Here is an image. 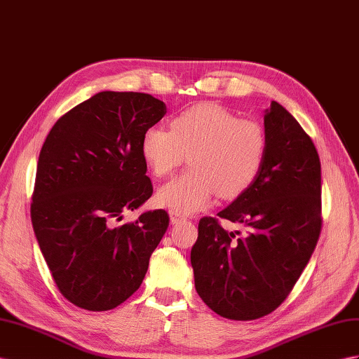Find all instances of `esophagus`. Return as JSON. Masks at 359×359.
I'll return each mask as SVG.
<instances>
[{
    "instance_id": "obj_1",
    "label": "esophagus",
    "mask_w": 359,
    "mask_h": 359,
    "mask_svg": "<svg viewBox=\"0 0 359 359\" xmlns=\"http://www.w3.org/2000/svg\"><path fill=\"white\" fill-rule=\"evenodd\" d=\"M170 218H171V223H179L182 219H185V217L176 212V210H170Z\"/></svg>"
}]
</instances>
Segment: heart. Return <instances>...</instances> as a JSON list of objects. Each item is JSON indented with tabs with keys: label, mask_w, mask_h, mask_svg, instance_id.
Here are the masks:
<instances>
[{
	"label": "heart",
	"mask_w": 359,
	"mask_h": 359,
	"mask_svg": "<svg viewBox=\"0 0 359 359\" xmlns=\"http://www.w3.org/2000/svg\"><path fill=\"white\" fill-rule=\"evenodd\" d=\"M269 149L264 126L240 118L218 104H198L182 112L171 130L147 128L141 154L154 176H168L187 161L188 171L158 192V201L179 214H192L212 203L240 197L258 179Z\"/></svg>",
	"instance_id": "heart-1"
}]
</instances>
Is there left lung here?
<instances>
[{
    "instance_id": "obj_1",
    "label": "left lung",
    "mask_w": 359,
    "mask_h": 359,
    "mask_svg": "<svg viewBox=\"0 0 359 359\" xmlns=\"http://www.w3.org/2000/svg\"><path fill=\"white\" fill-rule=\"evenodd\" d=\"M269 149L258 179L217 215L245 227L236 238L203 217L191 250L198 296L218 316L256 320L287 299L321 231V165L314 142L287 109L264 112ZM240 235V232H235Z\"/></svg>"
}]
</instances>
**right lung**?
Returning a JSON list of instances; mask_svg holds the SVG:
<instances>
[{
  "label": "right lung",
  "instance_id": "add662e5",
  "mask_svg": "<svg viewBox=\"0 0 359 359\" xmlns=\"http://www.w3.org/2000/svg\"><path fill=\"white\" fill-rule=\"evenodd\" d=\"M165 114L150 94L103 90L60 116L42 145L33 231L59 291L81 309L130 297L167 232L163 209L116 224L153 194L141 140Z\"/></svg>",
  "mask_w": 359,
  "mask_h": 359
}]
</instances>
